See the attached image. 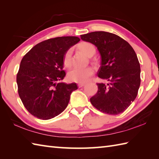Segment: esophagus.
Listing matches in <instances>:
<instances>
[{
  "label": "esophagus",
  "mask_w": 159,
  "mask_h": 159,
  "mask_svg": "<svg viewBox=\"0 0 159 159\" xmlns=\"http://www.w3.org/2000/svg\"><path fill=\"white\" fill-rule=\"evenodd\" d=\"M85 83H79L78 84V87H83V86H85Z\"/></svg>",
  "instance_id": "34e87169"
}]
</instances>
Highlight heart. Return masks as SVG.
<instances>
[{"instance_id":"b5f03b06","label":"heart","mask_w":159,"mask_h":159,"mask_svg":"<svg viewBox=\"0 0 159 159\" xmlns=\"http://www.w3.org/2000/svg\"><path fill=\"white\" fill-rule=\"evenodd\" d=\"M79 49L88 57H92L96 52V48L93 44L89 42H82L79 45ZM72 50L70 48L66 52L63 57V64L67 67L72 66ZM94 72L92 67H74L68 73V79L71 81L76 83H85L89 80Z\"/></svg>"}]
</instances>
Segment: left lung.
<instances>
[{
    "instance_id": "obj_1",
    "label": "left lung",
    "mask_w": 159,
    "mask_h": 159,
    "mask_svg": "<svg viewBox=\"0 0 159 159\" xmlns=\"http://www.w3.org/2000/svg\"><path fill=\"white\" fill-rule=\"evenodd\" d=\"M80 38L97 47L101 57L98 76L108 81L97 83L98 89L91 103L104 113H123L136 98L141 83L140 64L134 49L120 37L105 31L89 33Z\"/></svg>"
}]
</instances>
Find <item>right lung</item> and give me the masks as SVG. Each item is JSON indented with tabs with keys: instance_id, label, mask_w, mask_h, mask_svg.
<instances>
[{
	"instance_id": "1",
	"label": "right lung",
	"mask_w": 159,
	"mask_h": 159,
	"mask_svg": "<svg viewBox=\"0 0 159 159\" xmlns=\"http://www.w3.org/2000/svg\"><path fill=\"white\" fill-rule=\"evenodd\" d=\"M80 39L64 36L45 40L23 57L17 74L19 96L29 112L41 120H50L66 109L76 83L62 82L66 76L63 57Z\"/></svg>"
}]
</instances>
